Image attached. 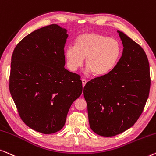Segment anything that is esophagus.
<instances>
[{"instance_id":"1","label":"esophagus","mask_w":156,"mask_h":156,"mask_svg":"<svg viewBox=\"0 0 156 156\" xmlns=\"http://www.w3.org/2000/svg\"><path fill=\"white\" fill-rule=\"evenodd\" d=\"M86 83H87L86 80H85V79H82V84H83V87L85 86V84H86Z\"/></svg>"}]
</instances>
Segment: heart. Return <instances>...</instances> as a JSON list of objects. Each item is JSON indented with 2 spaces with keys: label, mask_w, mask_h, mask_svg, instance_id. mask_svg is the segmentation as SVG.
Returning a JSON list of instances; mask_svg holds the SVG:
<instances>
[{
  "label": "heart",
  "mask_w": 156,
  "mask_h": 156,
  "mask_svg": "<svg viewBox=\"0 0 156 156\" xmlns=\"http://www.w3.org/2000/svg\"><path fill=\"white\" fill-rule=\"evenodd\" d=\"M121 54V45L117 39L102 34L87 32L79 35L75 47H68L64 56L68 68L71 71L82 67L86 58L87 71L96 77H103L115 69Z\"/></svg>",
  "instance_id": "heart-1"
}]
</instances>
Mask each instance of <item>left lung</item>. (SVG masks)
Wrapping results in <instances>:
<instances>
[{"instance_id":"8db88e82","label":"left lung","mask_w":156,"mask_h":156,"mask_svg":"<svg viewBox=\"0 0 156 156\" xmlns=\"http://www.w3.org/2000/svg\"><path fill=\"white\" fill-rule=\"evenodd\" d=\"M123 52L115 69L87 82L83 95L90 129L102 136H114L131 128L143 112L151 86L150 66L144 50L117 31Z\"/></svg>"}]
</instances>
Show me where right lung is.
<instances>
[{"label":"right lung","instance_id":"add662e5","mask_svg":"<svg viewBox=\"0 0 156 156\" xmlns=\"http://www.w3.org/2000/svg\"><path fill=\"white\" fill-rule=\"evenodd\" d=\"M66 32L54 24L35 30L17 44L11 58L9 89L20 117L44 134L63 128L83 91L80 76L64 68Z\"/></svg>","mask_w":156,"mask_h":156}]
</instances>
